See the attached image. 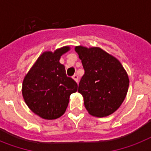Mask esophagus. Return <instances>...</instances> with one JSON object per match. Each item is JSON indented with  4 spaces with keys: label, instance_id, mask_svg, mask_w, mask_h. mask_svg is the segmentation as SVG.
Masks as SVG:
<instances>
[{
    "label": "esophagus",
    "instance_id": "34e87169",
    "mask_svg": "<svg viewBox=\"0 0 151 151\" xmlns=\"http://www.w3.org/2000/svg\"><path fill=\"white\" fill-rule=\"evenodd\" d=\"M73 80L75 81L76 82L78 83V74H77V73H75V74L73 76Z\"/></svg>",
    "mask_w": 151,
    "mask_h": 151
}]
</instances>
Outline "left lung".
Returning a JSON list of instances; mask_svg holds the SVG:
<instances>
[{"label":"left lung","instance_id":"8db88e82","mask_svg":"<svg viewBox=\"0 0 151 151\" xmlns=\"http://www.w3.org/2000/svg\"><path fill=\"white\" fill-rule=\"evenodd\" d=\"M85 74L78 92L88 112L95 117L109 116L120 107L126 96L129 76L119 60L98 47L76 46Z\"/></svg>","mask_w":151,"mask_h":151}]
</instances>
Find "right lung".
I'll list each match as a JSON object with an SVG mask.
<instances>
[{
  "label": "right lung",
  "instance_id": "right-lung-1",
  "mask_svg": "<svg viewBox=\"0 0 151 151\" xmlns=\"http://www.w3.org/2000/svg\"><path fill=\"white\" fill-rule=\"evenodd\" d=\"M69 46L52 52H45L38 57L22 82V93L25 103L41 118L56 119L68 106L70 96L77 92L78 85L67 77L65 66L59 63Z\"/></svg>",
  "mask_w": 151,
  "mask_h": 151
}]
</instances>
